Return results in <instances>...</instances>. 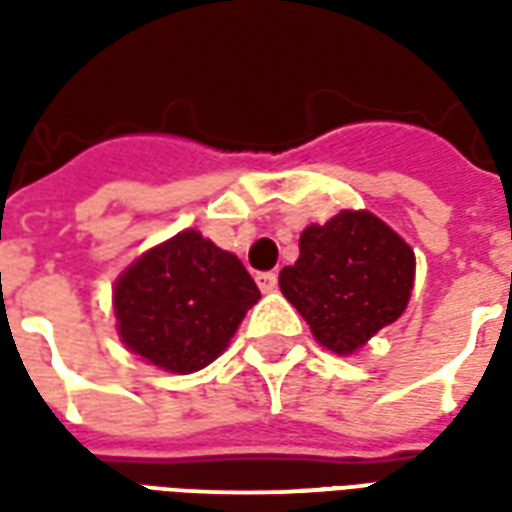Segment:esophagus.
Masks as SVG:
<instances>
[{
	"label": "esophagus",
	"instance_id": "obj_1",
	"mask_svg": "<svg viewBox=\"0 0 512 512\" xmlns=\"http://www.w3.org/2000/svg\"><path fill=\"white\" fill-rule=\"evenodd\" d=\"M255 279H257V288L263 290V293L277 290V274H274V271H260Z\"/></svg>",
	"mask_w": 512,
	"mask_h": 512
}]
</instances>
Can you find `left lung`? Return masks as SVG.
<instances>
[{"label": "left lung", "instance_id": "1", "mask_svg": "<svg viewBox=\"0 0 512 512\" xmlns=\"http://www.w3.org/2000/svg\"><path fill=\"white\" fill-rule=\"evenodd\" d=\"M414 252L367 211H343L310 224L299 260L279 271L285 299L334 354H354L406 310L414 288Z\"/></svg>", "mask_w": 512, "mask_h": 512}]
</instances>
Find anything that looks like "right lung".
Segmentation results:
<instances>
[{
  "label": "right lung",
  "instance_id": "add662e5",
  "mask_svg": "<svg viewBox=\"0 0 512 512\" xmlns=\"http://www.w3.org/2000/svg\"><path fill=\"white\" fill-rule=\"evenodd\" d=\"M257 299L238 257L186 230L117 279V332L150 365L186 376L222 354Z\"/></svg>",
  "mask_w": 512,
  "mask_h": 512
}]
</instances>
